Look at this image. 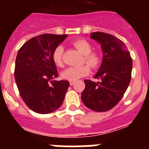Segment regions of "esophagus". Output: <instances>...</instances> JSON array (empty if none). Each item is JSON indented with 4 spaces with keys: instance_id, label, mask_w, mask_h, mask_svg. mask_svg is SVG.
Masks as SVG:
<instances>
[{
    "instance_id": "34e87169",
    "label": "esophagus",
    "mask_w": 149,
    "mask_h": 149,
    "mask_svg": "<svg viewBox=\"0 0 149 149\" xmlns=\"http://www.w3.org/2000/svg\"><path fill=\"white\" fill-rule=\"evenodd\" d=\"M69 84H70L71 86H73L74 84V81H70V82H69Z\"/></svg>"
}]
</instances>
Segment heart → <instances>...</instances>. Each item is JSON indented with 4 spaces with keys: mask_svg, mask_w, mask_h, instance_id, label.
<instances>
[{
    "mask_svg": "<svg viewBox=\"0 0 149 149\" xmlns=\"http://www.w3.org/2000/svg\"><path fill=\"white\" fill-rule=\"evenodd\" d=\"M73 45L84 55V62L87 65H84L77 67H69L66 68L61 76L63 79L69 81H75L77 79L89 74L90 69L89 66L93 68H96L101 63V57L98 53L93 51V47L90 43L86 39H78L74 41ZM63 48L61 45L57 46L52 53V60L55 65L58 67L63 66Z\"/></svg>",
    "mask_w": 149,
    "mask_h": 149,
    "instance_id": "obj_1",
    "label": "heart"
}]
</instances>
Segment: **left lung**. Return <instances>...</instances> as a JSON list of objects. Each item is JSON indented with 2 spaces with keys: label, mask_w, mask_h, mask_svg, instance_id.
<instances>
[{
  "label": "left lung",
  "mask_w": 149,
  "mask_h": 149,
  "mask_svg": "<svg viewBox=\"0 0 149 149\" xmlns=\"http://www.w3.org/2000/svg\"><path fill=\"white\" fill-rule=\"evenodd\" d=\"M92 39L101 44L103 60L95 78L85 80L81 99L88 108L96 112L111 110L119 103L131 82L133 61L125 43L111 34L91 33Z\"/></svg>",
  "instance_id": "obj_1"
}]
</instances>
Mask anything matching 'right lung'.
<instances>
[{
  "instance_id": "obj_1",
  "label": "right lung",
  "mask_w": 149,
  "mask_h": 149,
  "mask_svg": "<svg viewBox=\"0 0 149 149\" xmlns=\"http://www.w3.org/2000/svg\"><path fill=\"white\" fill-rule=\"evenodd\" d=\"M67 36L42 34L29 39L18 50L15 82L22 100L36 113H51L64 101L69 82L53 81L59 75L52 53Z\"/></svg>"
}]
</instances>
